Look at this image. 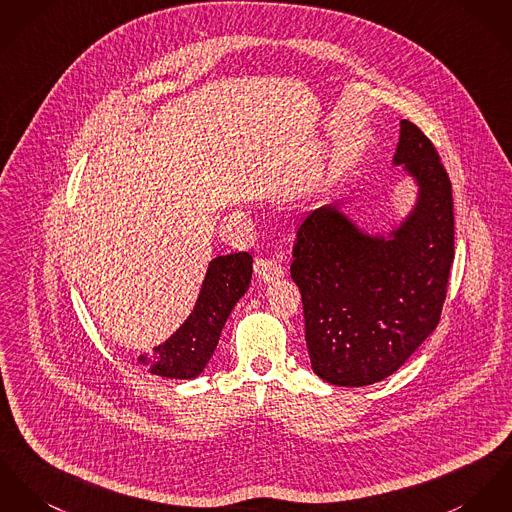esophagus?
<instances>
[{"mask_svg": "<svg viewBox=\"0 0 512 512\" xmlns=\"http://www.w3.org/2000/svg\"><path fill=\"white\" fill-rule=\"evenodd\" d=\"M255 273L257 276L263 280V282H275L278 278H282L284 276V271H282V267L273 261V259H267V257H259L257 261H255Z\"/></svg>", "mask_w": 512, "mask_h": 512, "instance_id": "esophagus-1", "label": "esophagus"}]
</instances>
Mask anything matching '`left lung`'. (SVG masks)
Returning <instances> with one entry per match:
<instances>
[{
	"label": "left lung",
	"instance_id": "left-lung-1",
	"mask_svg": "<svg viewBox=\"0 0 512 512\" xmlns=\"http://www.w3.org/2000/svg\"><path fill=\"white\" fill-rule=\"evenodd\" d=\"M392 165L415 200L388 234L366 232L339 204L298 228L290 275L302 292L315 374L333 386L376 384L436 329L454 259L452 185L433 142L399 122Z\"/></svg>",
	"mask_w": 512,
	"mask_h": 512
}]
</instances>
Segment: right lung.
<instances>
[{
  "label": "right lung",
  "mask_w": 512,
  "mask_h": 512,
  "mask_svg": "<svg viewBox=\"0 0 512 512\" xmlns=\"http://www.w3.org/2000/svg\"><path fill=\"white\" fill-rule=\"evenodd\" d=\"M251 275L253 257L245 251L212 259L189 317L152 354H140L138 362L161 378H198L216 351L226 319L247 292Z\"/></svg>",
  "instance_id": "add662e5"
}]
</instances>
